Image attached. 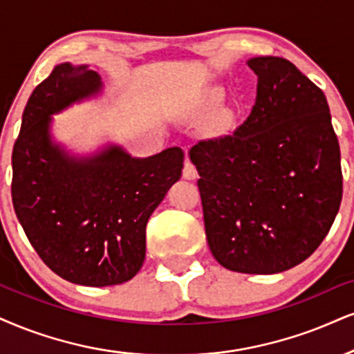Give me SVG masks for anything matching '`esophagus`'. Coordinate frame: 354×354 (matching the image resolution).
<instances>
[{
	"instance_id": "obj_1",
	"label": "esophagus",
	"mask_w": 354,
	"mask_h": 354,
	"mask_svg": "<svg viewBox=\"0 0 354 354\" xmlns=\"http://www.w3.org/2000/svg\"><path fill=\"white\" fill-rule=\"evenodd\" d=\"M197 177H198V172H197V169H195V165L192 164L190 160H185L184 178H187V180H195Z\"/></svg>"
}]
</instances>
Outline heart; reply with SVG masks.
Listing matches in <instances>:
<instances>
[{
  "label": "heart",
  "mask_w": 354,
  "mask_h": 354,
  "mask_svg": "<svg viewBox=\"0 0 354 354\" xmlns=\"http://www.w3.org/2000/svg\"><path fill=\"white\" fill-rule=\"evenodd\" d=\"M221 100H223V91H221V88H218V86H212L203 95V104L207 110H215V108H218V104L221 103Z\"/></svg>",
  "instance_id": "obj_1"
}]
</instances>
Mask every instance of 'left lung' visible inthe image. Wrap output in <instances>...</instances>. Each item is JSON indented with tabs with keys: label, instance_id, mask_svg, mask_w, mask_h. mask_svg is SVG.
Listing matches in <instances>:
<instances>
[{
	"label": "left lung",
	"instance_id": "left-lung-1",
	"mask_svg": "<svg viewBox=\"0 0 354 354\" xmlns=\"http://www.w3.org/2000/svg\"><path fill=\"white\" fill-rule=\"evenodd\" d=\"M246 65L257 77L251 115L189 156L213 257L234 272L277 274L328 234L342 203V157L324 91L281 57Z\"/></svg>",
	"mask_w": 354,
	"mask_h": 354
}]
</instances>
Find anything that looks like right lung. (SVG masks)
I'll return each mask as SVG.
<instances>
[{
  "mask_svg": "<svg viewBox=\"0 0 354 354\" xmlns=\"http://www.w3.org/2000/svg\"><path fill=\"white\" fill-rule=\"evenodd\" d=\"M102 91L88 65H55L29 97L12 149V205L29 243L57 276L90 287L139 272L147 220L184 167L180 147L133 157L106 142L75 154L55 141L52 116Z\"/></svg>",
  "mask_w": 354,
  "mask_h": 354,
  "instance_id": "add662e5",
  "label": "right lung"
}]
</instances>
